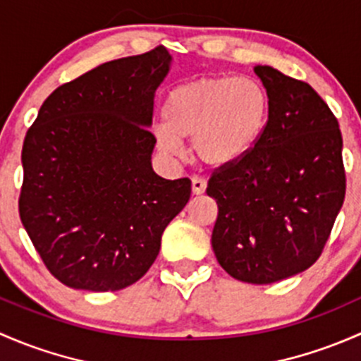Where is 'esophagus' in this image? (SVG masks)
<instances>
[{
  "label": "esophagus",
  "mask_w": 361,
  "mask_h": 361,
  "mask_svg": "<svg viewBox=\"0 0 361 361\" xmlns=\"http://www.w3.org/2000/svg\"><path fill=\"white\" fill-rule=\"evenodd\" d=\"M191 188H192V192H195V195H202V192H205V189H207V180L203 179V177L195 176L191 179Z\"/></svg>",
  "instance_id": "obj_1"
}]
</instances>
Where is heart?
Returning a JSON list of instances; mask_svg holds the SVG:
<instances>
[{"instance_id":"1","label":"heart","mask_w":361,"mask_h":361,"mask_svg":"<svg viewBox=\"0 0 361 361\" xmlns=\"http://www.w3.org/2000/svg\"><path fill=\"white\" fill-rule=\"evenodd\" d=\"M269 109V94L254 78H198L169 92L156 142L165 154L177 156L180 139H191L200 163L231 165L261 139Z\"/></svg>"}]
</instances>
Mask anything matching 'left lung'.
<instances>
[{"label": "left lung", "mask_w": 361, "mask_h": 361, "mask_svg": "<svg viewBox=\"0 0 361 361\" xmlns=\"http://www.w3.org/2000/svg\"><path fill=\"white\" fill-rule=\"evenodd\" d=\"M269 120L243 158L219 166L207 195L219 207L212 247L222 269L267 285L302 273L322 255L346 195L343 135L306 81L255 66Z\"/></svg>", "instance_id": "8db88e82"}]
</instances>
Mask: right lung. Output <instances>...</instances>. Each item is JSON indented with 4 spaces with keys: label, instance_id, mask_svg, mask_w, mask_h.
<instances>
[{
    "label": "right lung",
    "instance_id": "add662e5",
    "mask_svg": "<svg viewBox=\"0 0 361 361\" xmlns=\"http://www.w3.org/2000/svg\"><path fill=\"white\" fill-rule=\"evenodd\" d=\"M165 47L116 59L55 88L22 146L18 214L47 269L90 292L130 287L158 257L191 180L156 176L154 90Z\"/></svg>",
    "mask_w": 361,
    "mask_h": 361
}]
</instances>
